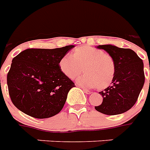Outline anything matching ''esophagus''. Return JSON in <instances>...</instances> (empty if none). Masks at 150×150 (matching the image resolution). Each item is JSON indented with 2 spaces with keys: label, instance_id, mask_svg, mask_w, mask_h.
<instances>
[{
  "label": "esophagus",
  "instance_id": "esophagus-1",
  "mask_svg": "<svg viewBox=\"0 0 150 150\" xmlns=\"http://www.w3.org/2000/svg\"><path fill=\"white\" fill-rule=\"evenodd\" d=\"M83 91L85 93H86V94L88 95H90L91 93H92V92H90L89 90H88V89H86V88H83Z\"/></svg>",
  "mask_w": 150,
  "mask_h": 150
}]
</instances>
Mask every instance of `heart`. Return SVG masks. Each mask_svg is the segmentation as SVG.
I'll return each mask as SVG.
<instances>
[{
	"instance_id": "1",
	"label": "heart",
	"mask_w": 150,
	"mask_h": 150,
	"mask_svg": "<svg viewBox=\"0 0 150 150\" xmlns=\"http://www.w3.org/2000/svg\"><path fill=\"white\" fill-rule=\"evenodd\" d=\"M59 67L66 77L74 79L82 71L85 74L77 79V83L86 88L97 86L105 88L112 81L115 72L113 58L103 52L90 46L76 47L71 56H64Z\"/></svg>"
}]
</instances>
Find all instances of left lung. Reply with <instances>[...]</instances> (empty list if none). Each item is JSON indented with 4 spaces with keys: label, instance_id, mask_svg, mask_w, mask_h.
I'll list each match as a JSON object with an SVG mask.
<instances>
[{
    "label": "left lung",
    "instance_id": "left-lung-1",
    "mask_svg": "<svg viewBox=\"0 0 150 150\" xmlns=\"http://www.w3.org/2000/svg\"><path fill=\"white\" fill-rule=\"evenodd\" d=\"M109 53L115 66L112 85L102 92V104L95 106L96 110L105 115H114L129 110L138 99L145 82L142 60L129 48L115 45L97 46Z\"/></svg>",
    "mask_w": 150,
    "mask_h": 150
}]
</instances>
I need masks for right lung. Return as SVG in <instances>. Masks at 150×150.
<instances>
[{
	"instance_id": "1",
	"label": "right lung",
	"mask_w": 150,
	"mask_h": 150,
	"mask_svg": "<svg viewBox=\"0 0 150 150\" xmlns=\"http://www.w3.org/2000/svg\"><path fill=\"white\" fill-rule=\"evenodd\" d=\"M74 47L28 48L13 58L7 83L12 103L19 110L36 119L60 112L75 83L61 71L59 62Z\"/></svg>"
}]
</instances>
